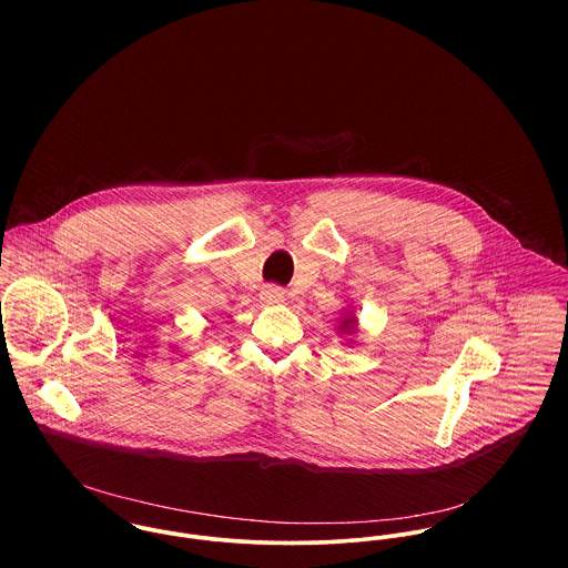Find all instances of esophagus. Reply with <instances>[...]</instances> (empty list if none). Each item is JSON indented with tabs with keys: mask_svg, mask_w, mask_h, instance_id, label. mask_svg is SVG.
<instances>
[{
	"mask_svg": "<svg viewBox=\"0 0 568 568\" xmlns=\"http://www.w3.org/2000/svg\"><path fill=\"white\" fill-rule=\"evenodd\" d=\"M260 297H262L264 304H280V302H284V288H280V286H275V284H266V286L262 288Z\"/></svg>",
	"mask_w": 568,
	"mask_h": 568,
	"instance_id": "esophagus-1",
	"label": "esophagus"
}]
</instances>
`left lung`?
I'll return each instance as SVG.
<instances>
[{
	"label": "left lung",
	"instance_id": "left-lung-1",
	"mask_svg": "<svg viewBox=\"0 0 568 568\" xmlns=\"http://www.w3.org/2000/svg\"><path fill=\"white\" fill-rule=\"evenodd\" d=\"M356 324V320H354V317H352V320H345V322H343V325H341V327H343V329H349V325H354Z\"/></svg>",
	"mask_w": 568,
	"mask_h": 568
}]
</instances>
